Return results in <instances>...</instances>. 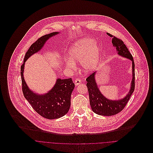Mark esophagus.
Masks as SVG:
<instances>
[{
  "label": "esophagus",
  "mask_w": 153,
  "mask_h": 153,
  "mask_svg": "<svg viewBox=\"0 0 153 153\" xmlns=\"http://www.w3.org/2000/svg\"><path fill=\"white\" fill-rule=\"evenodd\" d=\"M81 79H76L75 80V85H76V86L78 85L81 83Z\"/></svg>",
  "instance_id": "obj_1"
}]
</instances>
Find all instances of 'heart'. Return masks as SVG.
<instances>
[{
	"label": "heart",
	"mask_w": 153,
	"mask_h": 153,
	"mask_svg": "<svg viewBox=\"0 0 153 153\" xmlns=\"http://www.w3.org/2000/svg\"><path fill=\"white\" fill-rule=\"evenodd\" d=\"M69 56L71 59H66V68L74 69L75 63L79 62L85 72H91L98 65L101 50L94 39L85 38L72 45L69 50Z\"/></svg>",
	"instance_id": "b5f03b06"
}]
</instances>
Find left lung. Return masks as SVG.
<instances>
[{
  "mask_svg": "<svg viewBox=\"0 0 153 153\" xmlns=\"http://www.w3.org/2000/svg\"><path fill=\"white\" fill-rule=\"evenodd\" d=\"M111 40L113 46L116 48L119 56L130 59L132 64V79L130 90L127 94L123 98L119 100H110L106 98L100 91L97 82L96 75L97 72L90 75L87 79L86 85L89 94V100L92 111L101 116H109L116 114L124 109L134 90V63L133 56L124 42L113 36L107 33Z\"/></svg>",
  "mask_w": 153,
  "mask_h": 153,
  "instance_id": "left-lung-1",
  "label": "left lung"
}]
</instances>
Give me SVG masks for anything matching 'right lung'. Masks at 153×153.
<instances>
[{"mask_svg":"<svg viewBox=\"0 0 153 153\" xmlns=\"http://www.w3.org/2000/svg\"><path fill=\"white\" fill-rule=\"evenodd\" d=\"M59 34H60L59 32H53L38 39L26 52L23 64L21 66L20 74L25 98L37 113L49 119H58L65 116L69 111L71 107V95L75 87L72 79L58 78L54 85L47 93L39 94L29 88L25 80L23 73L26 60L34 53L40 52L49 39Z\"/></svg>","mask_w":153,"mask_h":153,"instance_id":"1","label":"right lung"}]
</instances>
